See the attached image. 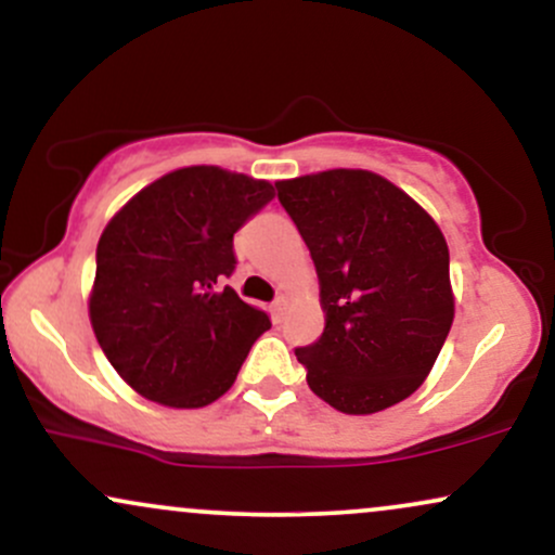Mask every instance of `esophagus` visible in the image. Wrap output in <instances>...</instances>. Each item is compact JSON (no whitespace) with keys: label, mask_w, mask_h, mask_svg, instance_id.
<instances>
[{"label":"esophagus","mask_w":555,"mask_h":555,"mask_svg":"<svg viewBox=\"0 0 555 555\" xmlns=\"http://www.w3.org/2000/svg\"><path fill=\"white\" fill-rule=\"evenodd\" d=\"M284 310H286V299H284L282 295H279V297L271 302V315H273V321H282Z\"/></svg>","instance_id":"obj_1"}]
</instances>
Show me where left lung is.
<instances>
[{"label":"left lung","mask_w":555,"mask_h":555,"mask_svg":"<svg viewBox=\"0 0 555 555\" xmlns=\"http://www.w3.org/2000/svg\"><path fill=\"white\" fill-rule=\"evenodd\" d=\"M313 258L326 328L297 347L308 386L347 415L415 393L441 352L454 297L441 229L410 195L362 169L276 182Z\"/></svg>","instance_id":"8db88e82"}]
</instances>
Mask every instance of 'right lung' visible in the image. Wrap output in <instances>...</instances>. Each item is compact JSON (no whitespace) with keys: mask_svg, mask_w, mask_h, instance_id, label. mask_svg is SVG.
<instances>
[{"mask_svg":"<svg viewBox=\"0 0 555 555\" xmlns=\"http://www.w3.org/2000/svg\"><path fill=\"white\" fill-rule=\"evenodd\" d=\"M273 201V184L188 167L132 197L95 247L91 326L106 360L140 397L206 406L229 391L266 310L224 284L234 232Z\"/></svg>","mask_w":555,"mask_h":555,"instance_id":"right-lung-1","label":"right lung"}]
</instances>
